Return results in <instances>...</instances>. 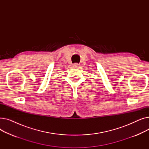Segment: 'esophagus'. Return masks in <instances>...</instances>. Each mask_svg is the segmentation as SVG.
Masks as SVG:
<instances>
[{
  "label": "esophagus",
  "mask_w": 149,
  "mask_h": 149,
  "mask_svg": "<svg viewBox=\"0 0 149 149\" xmlns=\"http://www.w3.org/2000/svg\"><path fill=\"white\" fill-rule=\"evenodd\" d=\"M80 66V65L79 64H78V63H74L73 65V67L74 68H79Z\"/></svg>",
  "instance_id": "1"
}]
</instances>
